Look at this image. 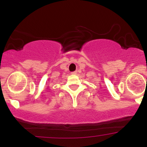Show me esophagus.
<instances>
[{"mask_svg": "<svg viewBox=\"0 0 147 147\" xmlns=\"http://www.w3.org/2000/svg\"><path fill=\"white\" fill-rule=\"evenodd\" d=\"M77 74V71H74L71 73V74Z\"/></svg>", "mask_w": 147, "mask_h": 147, "instance_id": "34e87169", "label": "esophagus"}]
</instances>
